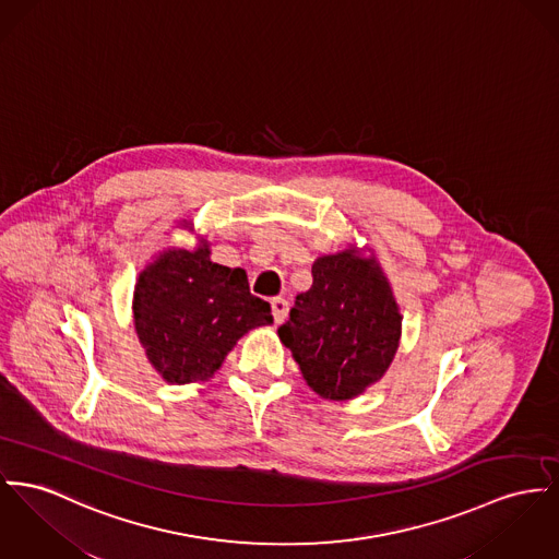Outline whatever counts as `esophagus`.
<instances>
[{"instance_id": "34e87169", "label": "esophagus", "mask_w": 559, "mask_h": 559, "mask_svg": "<svg viewBox=\"0 0 559 559\" xmlns=\"http://www.w3.org/2000/svg\"><path fill=\"white\" fill-rule=\"evenodd\" d=\"M271 313H273V320L275 324L284 322L286 316H288V300L284 297H275L271 300Z\"/></svg>"}]
</instances>
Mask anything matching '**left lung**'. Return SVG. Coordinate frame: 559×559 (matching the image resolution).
I'll return each mask as SVG.
<instances>
[{
    "label": "left lung",
    "mask_w": 559,
    "mask_h": 559,
    "mask_svg": "<svg viewBox=\"0 0 559 559\" xmlns=\"http://www.w3.org/2000/svg\"><path fill=\"white\" fill-rule=\"evenodd\" d=\"M311 275V288L297 295L277 335L316 394L349 401L392 365L403 316L371 248L322 254Z\"/></svg>",
    "instance_id": "1"
}]
</instances>
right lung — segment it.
I'll use <instances>...</instances> for the list:
<instances>
[{"label": "right lung", "instance_id": "add662e5", "mask_svg": "<svg viewBox=\"0 0 559 559\" xmlns=\"http://www.w3.org/2000/svg\"><path fill=\"white\" fill-rule=\"evenodd\" d=\"M178 226L194 230L188 221ZM210 254V241L197 237L194 248L158 252L135 280V333L171 385L210 381L241 336L273 322L269 302L250 295L246 271Z\"/></svg>", "mask_w": 559, "mask_h": 559}]
</instances>
